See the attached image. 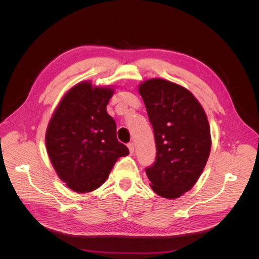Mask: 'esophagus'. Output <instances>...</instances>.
Wrapping results in <instances>:
<instances>
[{
    "mask_svg": "<svg viewBox=\"0 0 259 259\" xmlns=\"http://www.w3.org/2000/svg\"><path fill=\"white\" fill-rule=\"evenodd\" d=\"M127 147H128V149H130V152H131V154L134 153V149H135V145H134V143H130V144L127 145Z\"/></svg>",
    "mask_w": 259,
    "mask_h": 259,
    "instance_id": "1",
    "label": "esophagus"
}]
</instances>
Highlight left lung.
Masks as SVG:
<instances>
[{"mask_svg": "<svg viewBox=\"0 0 259 259\" xmlns=\"http://www.w3.org/2000/svg\"><path fill=\"white\" fill-rule=\"evenodd\" d=\"M155 139L156 156L146 168L152 190L175 199L189 191L210 152L207 116L192 94L178 84L150 79L139 85Z\"/></svg>", "mask_w": 259, "mask_h": 259, "instance_id": "1", "label": "left lung"}]
</instances>
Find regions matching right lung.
<instances>
[{
	"label": "right lung",
	"instance_id": "1",
	"mask_svg": "<svg viewBox=\"0 0 259 259\" xmlns=\"http://www.w3.org/2000/svg\"><path fill=\"white\" fill-rule=\"evenodd\" d=\"M113 93L91 82L74 85L60 100L46 130L45 144L53 166L75 192L97 189L117 159L130 153L117 142L115 122L107 112Z\"/></svg>",
	"mask_w": 259,
	"mask_h": 259
}]
</instances>
